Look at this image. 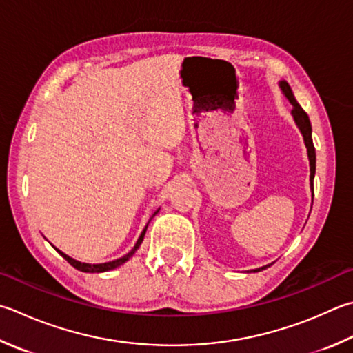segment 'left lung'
<instances>
[{
  "mask_svg": "<svg viewBox=\"0 0 353 353\" xmlns=\"http://www.w3.org/2000/svg\"><path fill=\"white\" fill-rule=\"evenodd\" d=\"M280 88L281 92L284 94V97L289 99V103L292 104V117H294L295 123L300 129L301 135L304 138V144L307 148V157H309V164H310V189L314 192V176H315V164H316V155H315V148H314V141H312V125H310V119L307 117V114L303 110V108L300 104L296 103V99L292 94L290 85L285 81H280ZM270 264L263 265V268L255 269L254 272H261L264 269H268Z\"/></svg>",
  "mask_w": 353,
  "mask_h": 353,
  "instance_id": "obj_1",
  "label": "left lung"
}]
</instances>
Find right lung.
I'll list each match as a JSON object with an SVG mask.
<instances>
[{"label":"right lung","mask_w":353,"mask_h":353,"mask_svg":"<svg viewBox=\"0 0 353 353\" xmlns=\"http://www.w3.org/2000/svg\"><path fill=\"white\" fill-rule=\"evenodd\" d=\"M158 210H159V209H158ZM158 210H157L155 214L152 215V216H155V215L158 214ZM148 225H149V223H148ZM148 225H145L144 230L141 232V235H139V238H138L137 244L134 245V249H132L128 255H124V256L118 258V259H114V261H109V263H101V264H89V263H81V261H77V259L70 258L69 255L63 254L61 250H58V249H57V250H58V254L61 255V256L65 259V261H68L70 265H73V268L78 269V270H81V272H88V274H99V272H108V270H112V269H117L118 265L124 264L125 261H129V259L132 258V255H134L135 252H137V249L139 248V245H141L143 239H144V235H145V230H148Z\"/></svg>","instance_id":"1"}]
</instances>
